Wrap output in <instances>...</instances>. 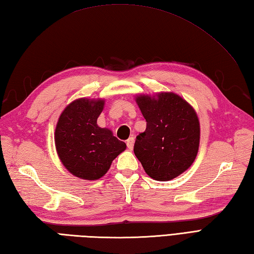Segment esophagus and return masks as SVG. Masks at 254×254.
<instances>
[{"mask_svg":"<svg viewBox=\"0 0 254 254\" xmlns=\"http://www.w3.org/2000/svg\"><path fill=\"white\" fill-rule=\"evenodd\" d=\"M134 141H135V139H134V137H130V138H128L127 141V146L128 149H133Z\"/></svg>","mask_w":254,"mask_h":254,"instance_id":"obj_1","label":"esophagus"}]
</instances>
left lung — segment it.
<instances>
[{
	"label": "left lung",
	"instance_id": "obj_1",
	"mask_svg": "<svg viewBox=\"0 0 254 254\" xmlns=\"http://www.w3.org/2000/svg\"><path fill=\"white\" fill-rule=\"evenodd\" d=\"M136 104L146 120L134 154L145 172L157 181L180 176L195 159L199 145V122L195 110L174 93L139 95Z\"/></svg>",
	"mask_w": 254,
	"mask_h": 254
}]
</instances>
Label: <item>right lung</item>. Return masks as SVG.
I'll use <instances>...</instances> for the list:
<instances>
[{
  "mask_svg": "<svg viewBox=\"0 0 254 254\" xmlns=\"http://www.w3.org/2000/svg\"><path fill=\"white\" fill-rule=\"evenodd\" d=\"M104 105L102 99H76L63 110L57 123L55 141L59 158L80 179H99L127 148L109 128L97 126Z\"/></svg>",
  "mask_w": 254,
  "mask_h": 254,
  "instance_id": "right-lung-1",
  "label": "right lung"
}]
</instances>
